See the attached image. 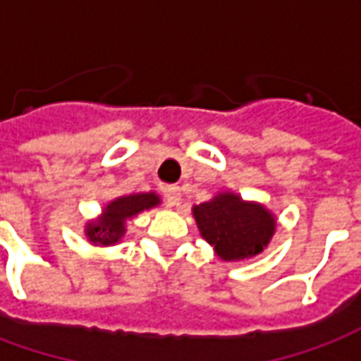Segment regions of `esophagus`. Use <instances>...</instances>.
<instances>
[{
  "mask_svg": "<svg viewBox=\"0 0 361 361\" xmlns=\"http://www.w3.org/2000/svg\"><path fill=\"white\" fill-rule=\"evenodd\" d=\"M164 204L166 207H176V204H180V199H181V193H180V188H176V185H170V188L164 189Z\"/></svg>",
  "mask_w": 361,
  "mask_h": 361,
  "instance_id": "esophagus-1",
  "label": "esophagus"
}]
</instances>
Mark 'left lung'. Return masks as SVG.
I'll use <instances>...</instances> for the list:
<instances>
[{"label":"left lung","instance_id":"left-lung-1","mask_svg":"<svg viewBox=\"0 0 361 361\" xmlns=\"http://www.w3.org/2000/svg\"><path fill=\"white\" fill-rule=\"evenodd\" d=\"M193 216L207 242L224 261L253 257L274 234V219L261 204L243 203L234 193H220L193 207Z\"/></svg>","mask_w":361,"mask_h":361}]
</instances>
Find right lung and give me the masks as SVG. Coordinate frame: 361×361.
Segmentation results:
<instances>
[{"mask_svg": "<svg viewBox=\"0 0 361 361\" xmlns=\"http://www.w3.org/2000/svg\"><path fill=\"white\" fill-rule=\"evenodd\" d=\"M158 203L160 199L154 193H135V195L119 197L104 209L102 219L90 222L87 226V235L92 243H102V245L119 242V238L126 234V220Z\"/></svg>", "mask_w": 361, "mask_h": 361, "instance_id": "1", "label": "right lung"}]
</instances>
